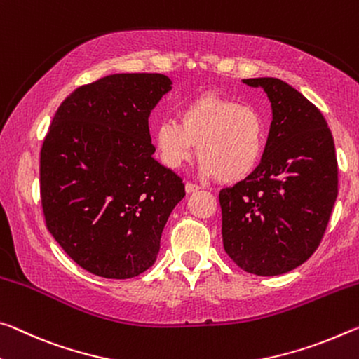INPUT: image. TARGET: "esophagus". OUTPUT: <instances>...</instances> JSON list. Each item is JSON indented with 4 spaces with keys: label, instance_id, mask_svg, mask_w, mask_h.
<instances>
[{
    "label": "esophagus",
    "instance_id": "34e87169",
    "mask_svg": "<svg viewBox=\"0 0 359 359\" xmlns=\"http://www.w3.org/2000/svg\"><path fill=\"white\" fill-rule=\"evenodd\" d=\"M198 190H200V187L195 185V184H191V182H187V184H185V191L187 193H195Z\"/></svg>",
    "mask_w": 359,
    "mask_h": 359
}]
</instances>
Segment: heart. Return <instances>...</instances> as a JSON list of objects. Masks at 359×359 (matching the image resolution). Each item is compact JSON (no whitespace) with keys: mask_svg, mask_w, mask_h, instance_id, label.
<instances>
[{"mask_svg":"<svg viewBox=\"0 0 359 359\" xmlns=\"http://www.w3.org/2000/svg\"><path fill=\"white\" fill-rule=\"evenodd\" d=\"M155 151L164 166L179 169L195 153L200 170L224 184L248 179L265 149L264 121L252 107L206 93L180 108L177 121L168 119L153 133Z\"/></svg>","mask_w":359,"mask_h":359,"instance_id":"b5f03b06","label":"heart"}]
</instances>
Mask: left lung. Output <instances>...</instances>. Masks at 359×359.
I'll list each match as a JSON object with an SVG mask.
<instances>
[{"mask_svg":"<svg viewBox=\"0 0 359 359\" xmlns=\"http://www.w3.org/2000/svg\"><path fill=\"white\" fill-rule=\"evenodd\" d=\"M262 88L273 119L262 161L219 193L225 252L248 273L275 276L311 257L335 198L337 158L321 111L278 78L243 79Z\"/></svg>","mask_w":359,"mask_h":359,"instance_id":"obj_1","label":"left lung"}]
</instances>
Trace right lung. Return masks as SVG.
<instances>
[{"label":"right lung","instance_id":"right-lung-1","mask_svg":"<svg viewBox=\"0 0 359 359\" xmlns=\"http://www.w3.org/2000/svg\"><path fill=\"white\" fill-rule=\"evenodd\" d=\"M161 73H116L84 84L57 108L39 155L46 226L93 275L149 270L185 185L153 153L149 116L170 90Z\"/></svg>","mask_w":359,"mask_h":359}]
</instances>
